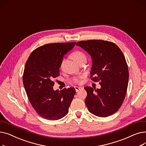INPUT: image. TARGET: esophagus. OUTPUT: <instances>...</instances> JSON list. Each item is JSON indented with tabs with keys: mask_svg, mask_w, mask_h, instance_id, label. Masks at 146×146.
I'll list each match as a JSON object with an SVG mask.
<instances>
[{
	"mask_svg": "<svg viewBox=\"0 0 146 146\" xmlns=\"http://www.w3.org/2000/svg\"><path fill=\"white\" fill-rule=\"evenodd\" d=\"M74 88H75V89H76V92H78L79 90L82 89L83 88H82V87H80V86H75V87H74Z\"/></svg>",
	"mask_w": 146,
	"mask_h": 146,
	"instance_id": "34e87169",
	"label": "esophagus"
}]
</instances>
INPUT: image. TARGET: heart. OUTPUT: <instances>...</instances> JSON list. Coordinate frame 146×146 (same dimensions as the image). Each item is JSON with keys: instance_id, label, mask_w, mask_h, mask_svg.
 <instances>
[{"instance_id": "b5f03b06", "label": "heart", "mask_w": 146, "mask_h": 146, "mask_svg": "<svg viewBox=\"0 0 146 146\" xmlns=\"http://www.w3.org/2000/svg\"><path fill=\"white\" fill-rule=\"evenodd\" d=\"M70 57L74 61H75L77 64L81 62L82 61H86V56L85 55V54L80 51H76L73 52L71 54ZM64 62V60L63 61L62 64H63ZM73 82L75 83H80V78H74Z\"/></svg>"}]
</instances>
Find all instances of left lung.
Instances as JSON below:
<instances>
[{"label":"left lung","mask_w":146,"mask_h":146,"mask_svg":"<svg viewBox=\"0 0 146 146\" xmlns=\"http://www.w3.org/2000/svg\"><path fill=\"white\" fill-rule=\"evenodd\" d=\"M76 45L90 56L91 79L99 81L101 86L84 88L88 110L98 117L111 115L119 110L127 93L129 73L123 53L116 44L107 41H81Z\"/></svg>","instance_id":"8db88e82"}]
</instances>
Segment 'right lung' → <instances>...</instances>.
<instances>
[{"label":"right lung","instance_id":"1","mask_svg":"<svg viewBox=\"0 0 146 146\" xmlns=\"http://www.w3.org/2000/svg\"><path fill=\"white\" fill-rule=\"evenodd\" d=\"M74 42L51 43L36 48L25 64L23 83L29 101L38 115L48 120L66 116L76 93L74 88L54 90V79L60 75L64 56Z\"/></svg>","mask_w":146,"mask_h":146}]
</instances>
